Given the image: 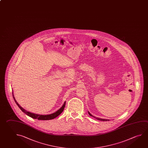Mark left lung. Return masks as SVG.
<instances>
[{"label":"left lung","mask_w":148,"mask_h":148,"mask_svg":"<svg viewBox=\"0 0 148 148\" xmlns=\"http://www.w3.org/2000/svg\"><path fill=\"white\" fill-rule=\"evenodd\" d=\"M88 114H89V115L93 117L94 118H96V119H98V120H100V121H109V119H100V118L96 117L93 116L92 115H91V113H90V112L89 111H88Z\"/></svg>","instance_id":"8db88e82"}]
</instances>
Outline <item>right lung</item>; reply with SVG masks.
<instances>
[{"mask_svg":"<svg viewBox=\"0 0 148 148\" xmlns=\"http://www.w3.org/2000/svg\"><path fill=\"white\" fill-rule=\"evenodd\" d=\"M12 95H13V98H14L15 102L18 105V106L19 107V108L22 110V111L24 112L25 114H26L27 115H28L29 116L31 117L34 119H37L38 120H50V119H53L56 118V117L59 116L62 112L63 110L64 109V107H65V101L64 102L62 106H61V108L60 109H59L56 112L53 113L48 114V115H40V114H35V113H32L30 112L27 111H26V110H25L23 108H22L19 105V104L17 102V101H16V99L14 98V96L13 95V92H12Z\"/></svg>","mask_w":148,"mask_h":148,"instance_id":"add662e5","label":"right lung"}]
</instances>
